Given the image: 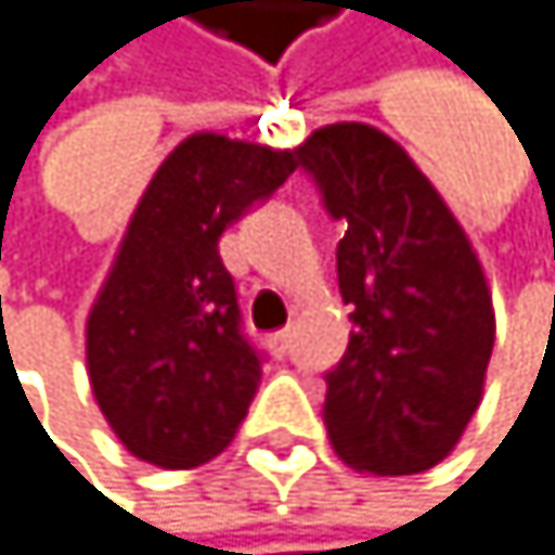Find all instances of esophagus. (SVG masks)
Returning <instances> with one entry per match:
<instances>
[{
  "mask_svg": "<svg viewBox=\"0 0 555 555\" xmlns=\"http://www.w3.org/2000/svg\"><path fill=\"white\" fill-rule=\"evenodd\" d=\"M269 345H272V351H275V354H280V359H283V354L289 351V345H293V332H289V328H283V332H275V335L269 338Z\"/></svg>",
  "mask_w": 555,
  "mask_h": 555,
  "instance_id": "esophagus-1",
  "label": "esophagus"
}]
</instances>
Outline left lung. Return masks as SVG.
Returning a JSON list of instances; mask_svg holds the SVG:
<instances>
[{
	"label": "left lung",
	"instance_id": "1",
	"mask_svg": "<svg viewBox=\"0 0 555 555\" xmlns=\"http://www.w3.org/2000/svg\"><path fill=\"white\" fill-rule=\"evenodd\" d=\"M299 160L345 227L335 259L354 328L325 375L332 448L362 474L430 470L483 398L496 319L477 249L385 131L325 125Z\"/></svg>",
	"mask_w": 555,
	"mask_h": 555
}]
</instances>
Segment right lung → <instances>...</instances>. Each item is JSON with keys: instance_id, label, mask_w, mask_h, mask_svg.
Here are the masks:
<instances>
[{"instance_id": "1", "label": "right lung", "mask_w": 555, "mask_h": 555, "mask_svg": "<svg viewBox=\"0 0 555 555\" xmlns=\"http://www.w3.org/2000/svg\"><path fill=\"white\" fill-rule=\"evenodd\" d=\"M296 167L299 147L201 131L141 193L85 325L94 401L138 461L190 470L236 438L262 369L220 236Z\"/></svg>"}]
</instances>
